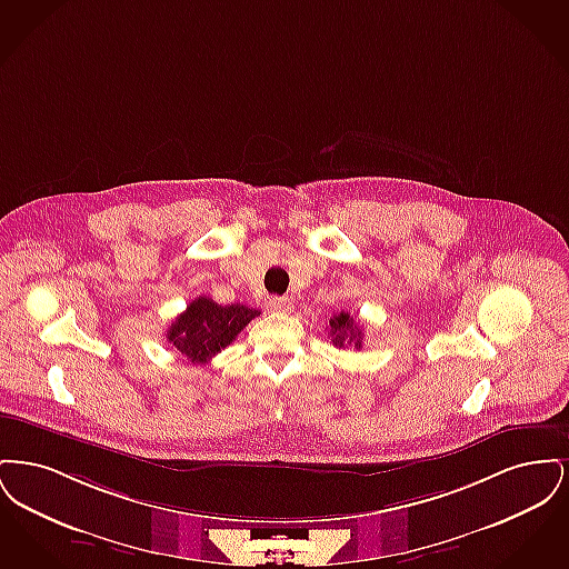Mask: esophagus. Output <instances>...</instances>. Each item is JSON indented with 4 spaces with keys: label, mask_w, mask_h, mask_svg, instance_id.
I'll list each match as a JSON object with an SVG mask.
<instances>
[{
    "label": "esophagus",
    "mask_w": 569,
    "mask_h": 569,
    "mask_svg": "<svg viewBox=\"0 0 569 569\" xmlns=\"http://www.w3.org/2000/svg\"><path fill=\"white\" fill-rule=\"evenodd\" d=\"M269 307H271L272 311H279V313L292 311V302H290V298L286 297H272L269 300Z\"/></svg>",
    "instance_id": "esophagus-1"
}]
</instances>
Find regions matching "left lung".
I'll use <instances>...</instances> for the list:
<instances>
[{
	"instance_id": "left-lung-1",
	"label": "left lung",
	"mask_w": 569,
	"mask_h": 569,
	"mask_svg": "<svg viewBox=\"0 0 569 569\" xmlns=\"http://www.w3.org/2000/svg\"><path fill=\"white\" fill-rule=\"evenodd\" d=\"M330 341L337 348H346V346H353L356 350L362 348V330L360 326L353 322L352 316L341 311L337 316L330 318Z\"/></svg>"
}]
</instances>
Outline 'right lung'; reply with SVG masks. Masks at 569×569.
I'll list each match as a JSON object with an SVG mask.
<instances>
[{"mask_svg":"<svg viewBox=\"0 0 569 569\" xmlns=\"http://www.w3.org/2000/svg\"><path fill=\"white\" fill-rule=\"evenodd\" d=\"M256 316H260L258 309H249L241 302L219 305L211 298L198 297L170 325L166 339L191 365H207L216 353L226 350Z\"/></svg>","mask_w":569,"mask_h":569,"instance_id":"1","label":"right lung"}]
</instances>
